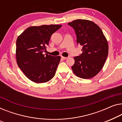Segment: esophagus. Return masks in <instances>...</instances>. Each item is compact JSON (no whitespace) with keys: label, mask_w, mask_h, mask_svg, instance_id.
Here are the masks:
<instances>
[{"label":"esophagus","mask_w":122,"mask_h":122,"mask_svg":"<svg viewBox=\"0 0 122 122\" xmlns=\"http://www.w3.org/2000/svg\"><path fill=\"white\" fill-rule=\"evenodd\" d=\"M61 58L63 60H66L67 59V57H63V56H61Z\"/></svg>","instance_id":"1"}]
</instances>
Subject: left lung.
<instances>
[{
  "label": "left lung",
  "mask_w": 122,
  "mask_h": 122,
  "mask_svg": "<svg viewBox=\"0 0 122 122\" xmlns=\"http://www.w3.org/2000/svg\"><path fill=\"white\" fill-rule=\"evenodd\" d=\"M68 24L77 36V43L83 46L82 54L74 57L71 67L75 75L83 79L95 77L103 67L108 54V45L102 30L93 21L77 19Z\"/></svg>",
  "instance_id": "obj_1"
}]
</instances>
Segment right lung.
<instances>
[{
	"label": "right lung",
	"mask_w": 122,
	"mask_h": 122,
	"mask_svg": "<svg viewBox=\"0 0 122 122\" xmlns=\"http://www.w3.org/2000/svg\"><path fill=\"white\" fill-rule=\"evenodd\" d=\"M61 26V25L30 26L17 38V64L25 76L32 82L45 83L55 75L61 57H54L42 53L49 45L51 36Z\"/></svg>",
	"instance_id": "1"
}]
</instances>
